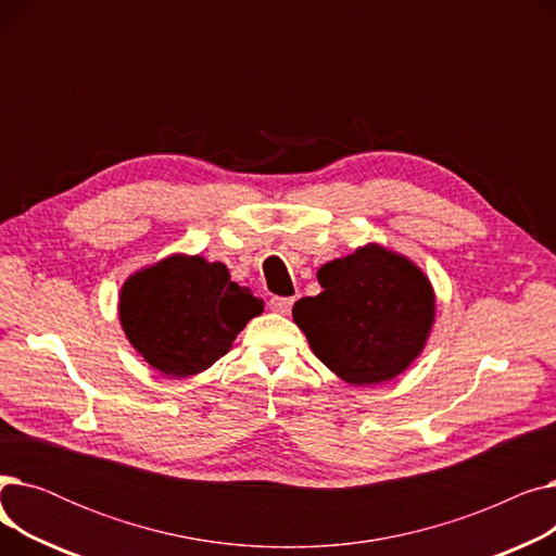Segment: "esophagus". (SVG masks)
Here are the masks:
<instances>
[{"instance_id":"esophagus-1","label":"esophagus","mask_w":556,"mask_h":556,"mask_svg":"<svg viewBox=\"0 0 556 556\" xmlns=\"http://www.w3.org/2000/svg\"><path fill=\"white\" fill-rule=\"evenodd\" d=\"M293 304H295V300L293 298H279V295H275V298H270V302H268V306L275 311V313H290V308H293Z\"/></svg>"}]
</instances>
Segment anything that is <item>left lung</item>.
Here are the masks:
<instances>
[{"mask_svg": "<svg viewBox=\"0 0 556 556\" xmlns=\"http://www.w3.org/2000/svg\"><path fill=\"white\" fill-rule=\"evenodd\" d=\"M325 290L293 306L313 354L342 381H390L424 349L434 295L410 261L378 245L336 258L317 273Z\"/></svg>", "mask_w": 556, "mask_h": 556, "instance_id": "left-lung-1", "label": "left lung"}]
</instances>
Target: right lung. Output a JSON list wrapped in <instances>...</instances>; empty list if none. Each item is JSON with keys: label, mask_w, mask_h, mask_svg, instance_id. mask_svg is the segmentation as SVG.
<instances>
[{"label": "right lung", "mask_w": 556, "mask_h": 556, "mask_svg": "<svg viewBox=\"0 0 556 556\" xmlns=\"http://www.w3.org/2000/svg\"><path fill=\"white\" fill-rule=\"evenodd\" d=\"M263 311L252 290L223 263L168 256L130 277L122 290V325L146 363L168 376H193L229 352L248 319Z\"/></svg>", "instance_id": "add662e5"}]
</instances>
